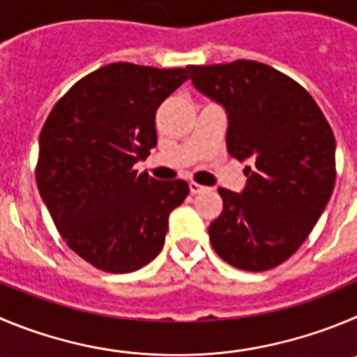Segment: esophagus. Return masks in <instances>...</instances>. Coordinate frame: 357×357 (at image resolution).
<instances>
[{"label":"esophagus","mask_w":357,"mask_h":357,"mask_svg":"<svg viewBox=\"0 0 357 357\" xmlns=\"http://www.w3.org/2000/svg\"><path fill=\"white\" fill-rule=\"evenodd\" d=\"M204 190H206V186L199 185V183H195V181L190 183V194L197 195V194H201V192H204Z\"/></svg>","instance_id":"1"}]
</instances>
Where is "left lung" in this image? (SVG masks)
I'll return each instance as SVG.
<instances>
[{
	"label": "left lung",
	"mask_w": 357,
	"mask_h": 357,
	"mask_svg": "<svg viewBox=\"0 0 357 357\" xmlns=\"http://www.w3.org/2000/svg\"><path fill=\"white\" fill-rule=\"evenodd\" d=\"M188 72L227 111V151L252 165L241 195L218 188L224 211L209 225V241L243 271L276 268L308 238L331 197L335 133L312 95L273 66L238 59Z\"/></svg>",
	"instance_id": "left-lung-1"
}]
</instances>
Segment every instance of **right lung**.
Returning <instances> with one entry per match:
<instances>
[{
    "label": "right lung",
    "instance_id": "1",
    "mask_svg": "<svg viewBox=\"0 0 357 357\" xmlns=\"http://www.w3.org/2000/svg\"><path fill=\"white\" fill-rule=\"evenodd\" d=\"M186 73L111 63L75 82L43 123L38 192L63 241L96 269L132 273L151 262L188 195L183 179L133 169L156 146V109Z\"/></svg>",
    "mask_w": 357,
    "mask_h": 357
}]
</instances>
